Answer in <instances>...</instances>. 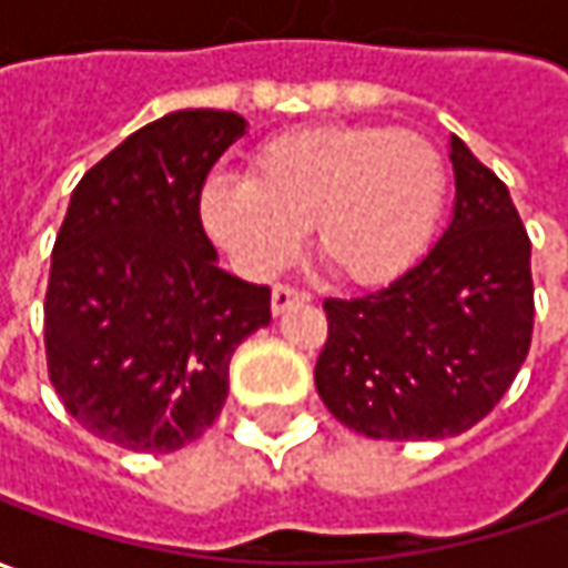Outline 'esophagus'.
<instances>
[{"label":"esophagus","instance_id":"esophagus-1","mask_svg":"<svg viewBox=\"0 0 568 568\" xmlns=\"http://www.w3.org/2000/svg\"><path fill=\"white\" fill-rule=\"evenodd\" d=\"M311 302V292H304V288H295V285H273V298H270V307H273V314H283L285 307H292V304H304Z\"/></svg>","mask_w":568,"mask_h":568}]
</instances>
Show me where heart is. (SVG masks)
<instances>
[{
  "mask_svg": "<svg viewBox=\"0 0 568 568\" xmlns=\"http://www.w3.org/2000/svg\"><path fill=\"white\" fill-rule=\"evenodd\" d=\"M446 204V163L418 131L317 125L254 153L251 182L210 179L201 213L247 276H273L314 229L321 264L343 283L383 285L430 245Z\"/></svg>",
  "mask_w": 568,
  "mask_h": 568,
  "instance_id": "heart-1",
  "label": "heart"
}]
</instances>
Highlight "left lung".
<instances>
[{
    "label": "left lung",
    "mask_w": 568,
    "mask_h": 568,
    "mask_svg": "<svg viewBox=\"0 0 568 568\" xmlns=\"http://www.w3.org/2000/svg\"><path fill=\"white\" fill-rule=\"evenodd\" d=\"M456 210L399 280L326 298L314 367L323 405L374 440H443L487 418L535 329L531 239L509 187L453 138Z\"/></svg>",
    "instance_id": "obj_1"
}]
</instances>
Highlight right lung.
Returning a JSON list of instances; mask_svg holds the SVG:
<instances>
[{
    "label": "right lung",
    "instance_id": "obj_1",
    "mask_svg": "<svg viewBox=\"0 0 568 568\" xmlns=\"http://www.w3.org/2000/svg\"><path fill=\"white\" fill-rule=\"evenodd\" d=\"M242 134L235 112H169L71 191L43 343L65 412L100 440L131 453L201 440L220 418L232 352L270 323V285L220 270L201 223L206 175Z\"/></svg>",
    "mask_w": 568,
    "mask_h": 568
}]
</instances>
